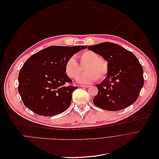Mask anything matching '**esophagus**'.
<instances>
[{
    "instance_id": "1",
    "label": "esophagus",
    "mask_w": 159,
    "mask_h": 159,
    "mask_svg": "<svg viewBox=\"0 0 159 159\" xmlns=\"http://www.w3.org/2000/svg\"><path fill=\"white\" fill-rule=\"evenodd\" d=\"M80 86L83 87V88H89V85H80Z\"/></svg>"
}]
</instances>
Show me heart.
<instances>
[{
    "label": "heart",
    "mask_w": 159,
    "mask_h": 159,
    "mask_svg": "<svg viewBox=\"0 0 159 159\" xmlns=\"http://www.w3.org/2000/svg\"><path fill=\"white\" fill-rule=\"evenodd\" d=\"M80 65L84 67L85 73L79 76L76 81L79 83L89 84L106 77L109 71L107 61L100 59V56L92 51H86L80 55ZM65 70L71 78H76L81 72V68L75 56L70 57L66 61Z\"/></svg>",
    "instance_id": "b5f03b06"
}]
</instances>
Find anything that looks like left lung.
Segmentation results:
<instances>
[{"mask_svg": "<svg viewBox=\"0 0 159 159\" xmlns=\"http://www.w3.org/2000/svg\"><path fill=\"white\" fill-rule=\"evenodd\" d=\"M108 61L109 71L100 84L93 103L108 111L121 110L137 100L143 85V71L135 56L122 46L105 42L88 47Z\"/></svg>", "mask_w": 159, "mask_h": 159, "instance_id": "obj_1", "label": "left lung"}]
</instances>
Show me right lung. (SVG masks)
I'll return each mask as SVG.
<instances>
[{"label": "right lung", "mask_w": 159, "mask_h": 159, "mask_svg": "<svg viewBox=\"0 0 159 159\" xmlns=\"http://www.w3.org/2000/svg\"><path fill=\"white\" fill-rule=\"evenodd\" d=\"M87 46H51L32 55L19 74L18 91L24 105L45 116L65 111L70 107L73 92L71 80L65 73L67 60Z\"/></svg>", "instance_id": "1"}]
</instances>
